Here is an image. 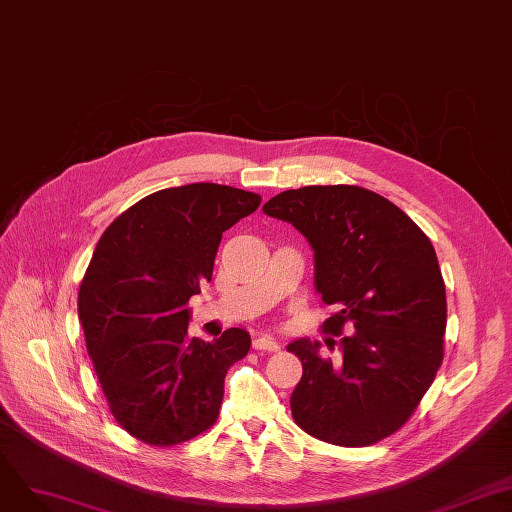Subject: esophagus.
I'll return each mask as SVG.
<instances>
[{
    "instance_id": "esophagus-1",
    "label": "esophagus",
    "mask_w": 512,
    "mask_h": 512,
    "mask_svg": "<svg viewBox=\"0 0 512 512\" xmlns=\"http://www.w3.org/2000/svg\"><path fill=\"white\" fill-rule=\"evenodd\" d=\"M253 348L255 350H268V352H276L278 350V342L270 335H259L253 339Z\"/></svg>"
}]
</instances>
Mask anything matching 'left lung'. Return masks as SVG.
<instances>
[{
    "instance_id": "obj_1",
    "label": "left lung",
    "mask_w": 512,
    "mask_h": 512,
    "mask_svg": "<svg viewBox=\"0 0 512 512\" xmlns=\"http://www.w3.org/2000/svg\"><path fill=\"white\" fill-rule=\"evenodd\" d=\"M263 213L289 221L314 251V287L337 310L318 342L289 344L304 375L291 394L295 424L342 447H367L399 430L443 363L445 282L428 236L399 206L358 185L287 189ZM327 344H335L327 339Z\"/></svg>"
}]
</instances>
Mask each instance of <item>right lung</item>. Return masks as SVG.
I'll return each instance as SVG.
<instances>
[{
  "label": "right lung",
  "mask_w": 512,
  "mask_h": 512,
  "mask_svg": "<svg viewBox=\"0 0 512 512\" xmlns=\"http://www.w3.org/2000/svg\"><path fill=\"white\" fill-rule=\"evenodd\" d=\"M259 204L217 183L160 189L113 221L92 253L78 295L86 350L111 415L147 445H179L217 422L225 373L251 335L189 337L187 301L211 282L223 232Z\"/></svg>",
  "instance_id": "add662e5"
}]
</instances>
